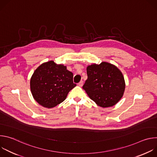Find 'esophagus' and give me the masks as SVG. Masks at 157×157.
<instances>
[{"instance_id":"esophagus-1","label":"esophagus","mask_w":157,"mask_h":157,"mask_svg":"<svg viewBox=\"0 0 157 157\" xmlns=\"http://www.w3.org/2000/svg\"><path fill=\"white\" fill-rule=\"evenodd\" d=\"M82 84H83V81H81L78 83V86H80V87H81V86H82Z\"/></svg>"}]
</instances>
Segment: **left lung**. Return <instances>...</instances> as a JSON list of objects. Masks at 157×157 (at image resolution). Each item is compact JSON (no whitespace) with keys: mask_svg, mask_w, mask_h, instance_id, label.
<instances>
[{"mask_svg":"<svg viewBox=\"0 0 157 157\" xmlns=\"http://www.w3.org/2000/svg\"><path fill=\"white\" fill-rule=\"evenodd\" d=\"M87 79L82 88L97 105L108 107L116 104L123 96L125 83L122 72L107 62L87 67Z\"/></svg>","mask_w":157,"mask_h":157,"instance_id":"obj_1","label":"left lung"}]
</instances>
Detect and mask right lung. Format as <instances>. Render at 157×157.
<instances>
[{"label": "right lung", "instance_id": "1", "mask_svg": "<svg viewBox=\"0 0 157 157\" xmlns=\"http://www.w3.org/2000/svg\"><path fill=\"white\" fill-rule=\"evenodd\" d=\"M73 74L63 64L53 61L43 63L30 79V89L34 99L41 105L52 108L63 102L76 84Z\"/></svg>", "mask_w": 157, "mask_h": 157}]
</instances>
